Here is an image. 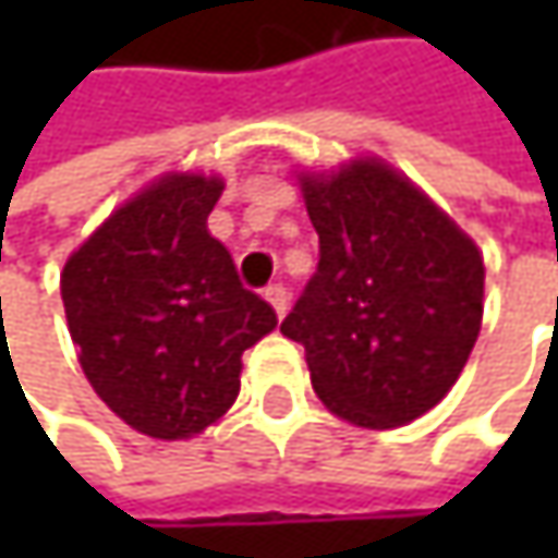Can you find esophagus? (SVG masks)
I'll use <instances>...</instances> for the list:
<instances>
[{
	"instance_id": "obj_1",
	"label": "esophagus",
	"mask_w": 558,
	"mask_h": 558,
	"mask_svg": "<svg viewBox=\"0 0 558 558\" xmlns=\"http://www.w3.org/2000/svg\"><path fill=\"white\" fill-rule=\"evenodd\" d=\"M265 300L275 306V313H278V316H283V313H287V306H290V293H287V287H283V283H268V287H265Z\"/></svg>"
}]
</instances>
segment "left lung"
Masks as SVG:
<instances>
[{"label": "left lung", "mask_w": 558, "mask_h": 558, "mask_svg": "<svg viewBox=\"0 0 558 558\" xmlns=\"http://www.w3.org/2000/svg\"><path fill=\"white\" fill-rule=\"evenodd\" d=\"M319 265L280 332L319 400L368 429L403 426L459 381L485 310L478 245L403 173L355 158L300 177Z\"/></svg>", "instance_id": "left-lung-1"}]
</instances>
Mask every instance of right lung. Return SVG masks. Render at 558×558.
<instances>
[{"label": "right lung", "instance_id": "obj_1", "mask_svg": "<svg viewBox=\"0 0 558 558\" xmlns=\"http://www.w3.org/2000/svg\"><path fill=\"white\" fill-rule=\"evenodd\" d=\"M219 177L168 173L63 265L60 296L86 381L132 429L190 439L239 397L242 352L278 326L206 219Z\"/></svg>", "mask_w": 558, "mask_h": 558}]
</instances>
